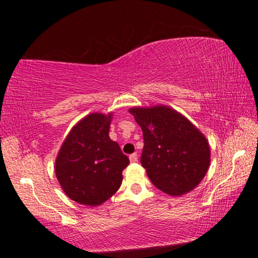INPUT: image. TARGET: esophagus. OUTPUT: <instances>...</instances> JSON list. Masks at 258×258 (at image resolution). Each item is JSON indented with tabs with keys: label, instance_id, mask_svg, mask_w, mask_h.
Listing matches in <instances>:
<instances>
[{
	"label": "esophagus",
	"instance_id": "obj_1",
	"mask_svg": "<svg viewBox=\"0 0 258 258\" xmlns=\"http://www.w3.org/2000/svg\"><path fill=\"white\" fill-rule=\"evenodd\" d=\"M130 161H131V163H137V161H138V155L135 154V152L130 156Z\"/></svg>",
	"mask_w": 258,
	"mask_h": 258
}]
</instances>
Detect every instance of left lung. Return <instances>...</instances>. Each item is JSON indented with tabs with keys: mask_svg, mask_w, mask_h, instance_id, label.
Returning a JSON list of instances; mask_svg holds the SVG:
<instances>
[{
	"mask_svg": "<svg viewBox=\"0 0 258 258\" xmlns=\"http://www.w3.org/2000/svg\"><path fill=\"white\" fill-rule=\"evenodd\" d=\"M143 132L141 164L156 187L169 196L185 195L198 186L211 164V148L191 121L168 106L133 107Z\"/></svg>",
	"mask_w": 258,
	"mask_h": 258,
	"instance_id": "8db88e82",
	"label": "left lung"
}]
</instances>
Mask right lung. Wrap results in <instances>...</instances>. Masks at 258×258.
<instances>
[{
  "label": "right lung",
  "mask_w": 258,
  "mask_h": 258,
  "mask_svg": "<svg viewBox=\"0 0 258 258\" xmlns=\"http://www.w3.org/2000/svg\"><path fill=\"white\" fill-rule=\"evenodd\" d=\"M112 112H92L73 126L60 147L54 171L74 202L99 206L112 197L130 164L118 143L109 138Z\"/></svg>",
  "instance_id": "1"
}]
</instances>
